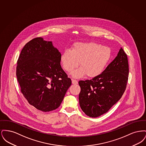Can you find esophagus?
Wrapping results in <instances>:
<instances>
[{"instance_id":"esophagus-1","label":"esophagus","mask_w":146,"mask_h":146,"mask_svg":"<svg viewBox=\"0 0 146 146\" xmlns=\"http://www.w3.org/2000/svg\"><path fill=\"white\" fill-rule=\"evenodd\" d=\"M72 83L73 84H78V81L76 80H74V79H72Z\"/></svg>"}]
</instances>
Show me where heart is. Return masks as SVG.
I'll return each instance as SVG.
<instances>
[{
    "mask_svg": "<svg viewBox=\"0 0 146 146\" xmlns=\"http://www.w3.org/2000/svg\"><path fill=\"white\" fill-rule=\"evenodd\" d=\"M111 55V50L108 47L92 42H76L72 50L64 51L61 61L63 68L68 72L76 68L80 62V68L71 73L74 78H81L85 74L89 78H95L104 71Z\"/></svg>",
    "mask_w": 146,
    "mask_h": 146,
    "instance_id": "b5f03b06",
    "label": "heart"
}]
</instances>
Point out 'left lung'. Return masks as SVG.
I'll return each mask as SVG.
<instances>
[{
	"label": "left lung",
	"mask_w": 146,
	"mask_h": 146,
	"mask_svg": "<svg viewBox=\"0 0 146 146\" xmlns=\"http://www.w3.org/2000/svg\"><path fill=\"white\" fill-rule=\"evenodd\" d=\"M128 76L127 57L120 48L116 57L100 75L79 82V101L82 111L92 118L107 113L123 95Z\"/></svg>",
	"instance_id": "obj_1"
}]
</instances>
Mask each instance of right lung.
I'll return each mask as SVG.
<instances>
[{"mask_svg": "<svg viewBox=\"0 0 146 146\" xmlns=\"http://www.w3.org/2000/svg\"><path fill=\"white\" fill-rule=\"evenodd\" d=\"M61 54L41 37L27 42L17 61L16 76L28 103L42 111L57 108L72 81L63 70Z\"/></svg>", "mask_w": 146, "mask_h": 146, "instance_id": "right-lung-1", "label": "right lung"}]
</instances>
